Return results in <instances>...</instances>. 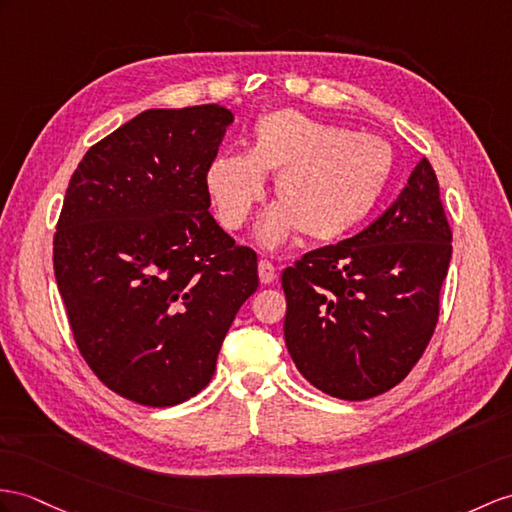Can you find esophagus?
Here are the masks:
<instances>
[{
	"mask_svg": "<svg viewBox=\"0 0 512 512\" xmlns=\"http://www.w3.org/2000/svg\"><path fill=\"white\" fill-rule=\"evenodd\" d=\"M276 267H273L269 260H260L258 263V278H260V282L263 284H271L273 280H276Z\"/></svg>",
	"mask_w": 512,
	"mask_h": 512,
	"instance_id": "1",
	"label": "esophagus"
}]
</instances>
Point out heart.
<instances>
[{
    "mask_svg": "<svg viewBox=\"0 0 512 512\" xmlns=\"http://www.w3.org/2000/svg\"><path fill=\"white\" fill-rule=\"evenodd\" d=\"M391 169V147L376 136L276 108L256 119L247 152H223L208 162L206 189L223 226L239 230L265 197L271 173L278 176L280 204L260 221L258 241L278 247L297 230L313 241H334L367 219Z\"/></svg>",
    "mask_w": 512,
    "mask_h": 512,
    "instance_id": "b5f03b06",
    "label": "heart"
}]
</instances>
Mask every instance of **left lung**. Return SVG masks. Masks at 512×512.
Masks as SVG:
<instances>
[{
    "label": "left lung",
    "instance_id": "obj_1",
    "mask_svg": "<svg viewBox=\"0 0 512 512\" xmlns=\"http://www.w3.org/2000/svg\"><path fill=\"white\" fill-rule=\"evenodd\" d=\"M452 258L439 180L428 158L369 226L282 271L284 341L299 373L339 400L400 384L426 352Z\"/></svg>",
    "mask_w": 512,
    "mask_h": 512
}]
</instances>
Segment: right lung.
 Wrapping results in <instances>:
<instances>
[{
  "instance_id": "obj_1",
  "label": "right lung",
  "mask_w": 512,
  "mask_h": 512,
  "mask_svg": "<svg viewBox=\"0 0 512 512\" xmlns=\"http://www.w3.org/2000/svg\"><path fill=\"white\" fill-rule=\"evenodd\" d=\"M228 108H154L95 143L67 186L54 273L86 365L110 391L165 408L210 382L258 289V258L208 213Z\"/></svg>"
}]
</instances>
